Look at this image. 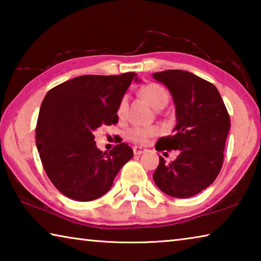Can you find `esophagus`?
<instances>
[{"mask_svg": "<svg viewBox=\"0 0 261 261\" xmlns=\"http://www.w3.org/2000/svg\"><path fill=\"white\" fill-rule=\"evenodd\" d=\"M145 151H146V149L143 148V147H140V146H135L134 147V154H135V155H140V154H143Z\"/></svg>", "mask_w": 261, "mask_h": 261, "instance_id": "obj_1", "label": "esophagus"}]
</instances>
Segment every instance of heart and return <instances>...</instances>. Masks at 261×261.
Masks as SVG:
<instances>
[{
  "instance_id": "b5f03b06",
  "label": "heart",
  "mask_w": 261,
  "mask_h": 261,
  "mask_svg": "<svg viewBox=\"0 0 261 261\" xmlns=\"http://www.w3.org/2000/svg\"><path fill=\"white\" fill-rule=\"evenodd\" d=\"M141 95L147 100V102L153 108L160 109L163 108L169 101V93L165 87L159 85V84H148L141 90ZM127 110V96L124 95L120 101L117 108V115L120 118L125 116ZM158 134V129L154 126H134L126 131V138L137 144H145Z\"/></svg>"
}]
</instances>
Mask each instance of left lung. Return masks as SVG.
<instances>
[{
    "instance_id": "1",
    "label": "left lung",
    "mask_w": 261,
    "mask_h": 261,
    "mask_svg": "<svg viewBox=\"0 0 261 261\" xmlns=\"http://www.w3.org/2000/svg\"><path fill=\"white\" fill-rule=\"evenodd\" d=\"M153 78L169 90L176 109L173 135L159 139L155 148L179 151L169 163L159 156L153 179L168 196L192 197L218 177L230 118L218 88L205 79L183 70L155 72Z\"/></svg>"
}]
</instances>
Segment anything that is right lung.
Returning a JSON list of instances; mask_svg holds the SVG:
<instances>
[{
	"label": "right lung",
	"mask_w": 261,
	"mask_h": 261,
	"mask_svg": "<svg viewBox=\"0 0 261 261\" xmlns=\"http://www.w3.org/2000/svg\"><path fill=\"white\" fill-rule=\"evenodd\" d=\"M135 72L79 76L48 91L37 122V148L46 174L70 199L91 201L109 191L118 171L134 155L127 144L101 152L94 132L116 124L117 108Z\"/></svg>",
	"instance_id": "add662e5"
}]
</instances>
